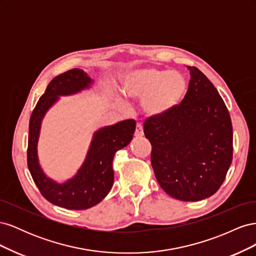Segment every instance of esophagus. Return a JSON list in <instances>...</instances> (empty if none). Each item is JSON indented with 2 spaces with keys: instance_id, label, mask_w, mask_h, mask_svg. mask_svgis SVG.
Returning a JSON list of instances; mask_svg holds the SVG:
<instances>
[{
  "instance_id": "obj_1",
  "label": "esophagus",
  "mask_w": 256,
  "mask_h": 256,
  "mask_svg": "<svg viewBox=\"0 0 256 256\" xmlns=\"http://www.w3.org/2000/svg\"><path fill=\"white\" fill-rule=\"evenodd\" d=\"M143 134H144V132H143V127H142L141 124H138L136 128L134 136H142Z\"/></svg>"
}]
</instances>
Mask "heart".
<instances>
[{
    "mask_svg": "<svg viewBox=\"0 0 256 256\" xmlns=\"http://www.w3.org/2000/svg\"><path fill=\"white\" fill-rule=\"evenodd\" d=\"M187 90L184 76L177 72L147 67L129 72L124 79L122 92L129 99H142L143 111L159 118L180 102Z\"/></svg>",
    "mask_w": 256,
    "mask_h": 256,
    "instance_id": "heart-1",
    "label": "heart"
}]
</instances>
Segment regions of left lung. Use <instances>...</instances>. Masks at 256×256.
I'll list each match as a JSON object with an SVG mask.
<instances>
[{
  "label": "left lung",
  "mask_w": 256,
  "mask_h": 256,
  "mask_svg": "<svg viewBox=\"0 0 256 256\" xmlns=\"http://www.w3.org/2000/svg\"><path fill=\"white\" fill-rule=\"evenodd\" d=\"M180 104L144 122L152 148V166L170 196L196 202L212 196L226 180L233 160V127L222 97L194 66Z\"/></svg>",
  "instance_id": "left-lung-1"
}]
</instances>
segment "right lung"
<instances>
[{"mask_svg":"<svg viewBox=\"0 0 256 256\" xmlns=\"http://www.w3.org/2000/svg\"><path fill=\"white\" fill-rule=\"evenodd\" d=\"M92 83L90 76L78 68L58 74L51 80L38 100L28 125V166L35 184L50 203L74 210L95 206L110 192L114 182V154L130 143L136 130L134 120H122L99 129L92 136L83 166L72 180L58 184L46 176L37 157V142L44 116L60 96L76 94L88 88Z\"/></svg>","mask_w":256,"mask_h":256,"instance_id":"obj_1","label":"right lung"}]
</instances>
